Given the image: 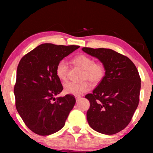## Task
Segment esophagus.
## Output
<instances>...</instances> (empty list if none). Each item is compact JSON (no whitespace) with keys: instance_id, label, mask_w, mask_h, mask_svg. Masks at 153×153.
<instances>
[{"instance_id":"obj_1","label":"esophagus","mask_w":153,"mask_h":153,"mask_svg":"<svg viewBox=\"0 0 153 153\" xmlns=\"http://www.w3.org/2000/svg\"><path fill=\"white\" fill-rule=\"evenodd\" d=\"M75 98H76V102H78L79 100L81 99V97H79V96H76V97H75Z\"/></svg>"}]
</instances>
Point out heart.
<instances>
[{"label":"heart","instance_id":"obj_1","mask_svg":"<svg viewBox=\"0 0 153 153\" xmlns=\"http://www.w3.org/2000/svg\"><path fill=\"white\" fill-rule=\"evenodd\" d=\"M75 63L84 70L83 80H88L93 83H97L104 79L106 73L105 67L102 62H95L93 58L84 54H81L73 59ZM68 62L61 60L56 68V74L60 80L65 81L68 74ZM91 89V85L86 81L74 83L68 81L64 83V91L67 94L81 96Z\"/></svg>","mask_w":153,"mask_h":153}]
</instances>
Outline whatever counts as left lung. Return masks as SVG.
Masks as SVG:
<instances>
[{
	"label": "left lung",
	"mask_w": 153,
	"mask_h": 153,
	"mask_svg": "<svg viewBox=\"0 0 153 153\" xmlns=\"http://www.w3.org/2000/svg\"><path fill=\"white\" fill-rule=\"evenodd\" d=\"M82 51L97 58L106 68L104 79L85 96L91 104L88 123L97 132L115 134L128 125L139 105V72L129 58L112 49L83 47Z\"/></svg>",
	"instance_id": "1"
}]
</instances>
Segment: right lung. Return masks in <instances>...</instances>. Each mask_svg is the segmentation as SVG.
Returning a JSON list of instances; mask_svg holds the SVG:
<instances>
[{"label": "right lung", "mask_w": 153, "mask_h": 153, "mask_svg": "<svg viewBox=\"0 0 153 153\" xmlns=\"http://www.w3.org/2000/svg\"><path fill=\"white\" fill-rule=\"evenodd\" d=\"M78 48L42 44L25 55L18 65L14 89L16 108L26 126L37 134L48 136L61 129L74 107V95L56 99L63 89L56 68Z\"/></svg>", "instance_id": "add662e5"}]
</instances>
